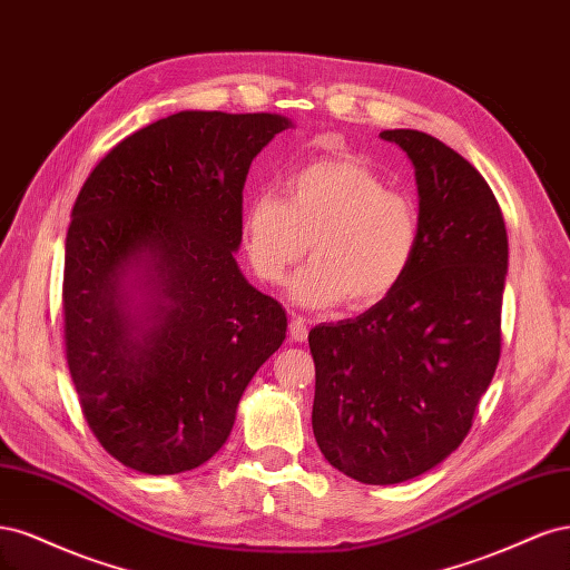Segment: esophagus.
<instances>
[{
    "label": "esophagus",
    "mask_w": 570,
    "mask_h": 570,
    "mask_svg": "<svg viewBox=\"0 0 570 570\" xmlns=\"http://www.w3.org/2000/svg\"><path fill=\"white\" fill-rule=\"evenodd\" d=\"M289 335L295 342H304L308 337V325H306V318L302 316H292L289 321Z\"/></svg>",
    "instance_id": "obj_1"
}]
</instances>
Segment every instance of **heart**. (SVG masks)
I'll use <instances>...</instances> for the list:
<instances>
[{
  "label": "heart",
  "instance_id": "b5f03b06",
  "mask_svg": "<svg viewBox=\"0 0 570 570\" xmlns=\"http://www.w3.org/2000/svg\"><path fill=\"white\" fill-rule=\"evenodd\" d=\"M245 235L249 264L264 283H283L312 245L314 262L292 281V297L304 306L344 299L350 308H368L409 273L421 214L364 161L321 159L287 180L285 199L254 197Z\"/></svg>",
  "mask_w": 570,
  "mask_h": 570
}]
</instances>
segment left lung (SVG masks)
Listing matches in <instances>:
<instances>
[{"instance_id": "8db88e82", "label": "left lung", "mask_w": 570, "mask_h": 570, "mask_svg": "<svg viewBox=\"0 0 570 570\" xmlns=\"http://www.w3.org/2000/svg\"><path fill=\"white\" fill-rule=\"evenodd\" d=\"M416 168L421 239L404 281L356 318L308 333L314 435L327 463L394 485L469 435L502 354L509 243L490 185L421 130H383Z\"/></svg>"}]
</instances>
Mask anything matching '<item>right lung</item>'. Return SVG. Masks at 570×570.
Listing matches in <instances>:
<instances>
[{"mask_svg": "<svg viewBox=\"0 0 570 570\" xmlns=\"http://www.w3.org/2000/svg\"><path fill=\"white\" fill-rule=\"evenodd\" d=\"M285 128L278 114H174L120 140L73 204L66 361L92 435L132 471L176 475L209 461L285 340V308L233 256L249 166ZM132 265L153 287L147 328L125 312Z\"/></svg>", "mask_w": 570, "mask_h": 570, "instance_id": "obj_1", "label": "right lung"}]
</instances>
